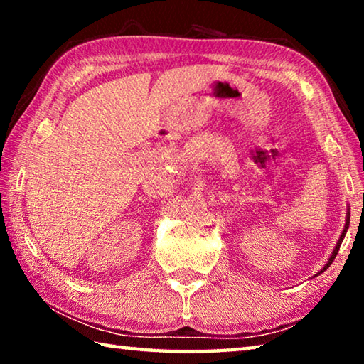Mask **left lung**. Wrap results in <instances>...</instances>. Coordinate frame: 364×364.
<instances>
[{
  "label": "left lung",
  "instance_id": "left-lung-1",
  "mask_svg": "<svg viewBox=\"0 0 364 364\" xmlns=\"http://www.w3.org/2000/svg\"><path fill=\"white\" fill-rule=\"evenodd\" d=\"M363 200H364V197H363ZM348 210V208H347ZM348 225H350V210H348V213H347V218H345V228H343V231H342V234H341V237H338V241H337V244H336V247H334V250H332V254H331V257H329V260H328V263L324 264V267L321 268V271H319L318 274H321L323 271H326L329 268V264L334 262V258H336V255H337V252H338V249H341V244H342V241H343V237H345V234H347V230H348ZM318 274H315V276H318Z\"/></svg>",
  "mask_w": 364,
  "mask_h": 364
}]
</instances>
